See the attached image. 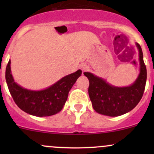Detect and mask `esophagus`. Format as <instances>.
<instances>
[{
	"label": "esophagus",
	"instance_id": "1",
	"mask_svg": "<svg viewBox=\"0 0 154 154\" xmlns=\"http://www.w3.org/2000/svg\"><path fill=\"white\" fill-rule=\"evenodd\" d=\"M80 69L82 70V71H86V70L88 69V65L84 64V63H83V64L80 65Z\"/></svg>",
	"mask_w": 154,
	"mask_h": 154
}]
</instances>
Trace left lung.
<instances>
[{
  "label": "left lung",
  "instance_id": "left-lung-1",
  "mask_svg": "<svg viewBox=\"0 0 154 154\" xmlns=\"http://www.w3.org/2000/svg\"><path fill=\"white\" fill-rule=\"evenodd\" d=\"M136 46L139 51L140 74L131 85L115 87L91 72H84L89 79L88 93L92 106L96 112L109 116L122 115L132 110L142 98L146 87L147 71L140 45L136 43Z\"/></svg>",
  "mask_w": 154,
  "mask_h": 154
}]
</instances>
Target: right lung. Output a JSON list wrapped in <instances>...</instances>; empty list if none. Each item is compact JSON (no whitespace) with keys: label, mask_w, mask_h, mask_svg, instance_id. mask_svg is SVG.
Here are the masks:
<instances>
[{"label":"right lung","mask_w":154,"mask_h":154,"mask_svg":"<svg viewBox=\"0 0 154 154\" xmlns=\"http://www.w3.org/2000/svg\"><path fill=\"white\" fill-rule=\"evenodd\" d=\"M80 69L65 76L49 88L42 91H30L14 82L11 72V61L6 69V80L14 100L19 109L36 116H48L61 111L68 98L69 92L76 82Z\"/></svg>","instance_id":"1"}]
</instances>
